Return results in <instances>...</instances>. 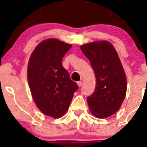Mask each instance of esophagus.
<instances>
[{
	"instance_id": "obj_1",
	"label": "esophagus",
	"mask_w": 147,
	"mask_h": 147,
	"mask_svg": "<svg viewBox=\"0 0 147 147\" xmlns=\"http://www.w3.org/2000/svg\"><path fill=\"white\" fill-rule=\"evenodd\" d=\"M77 85L79 86V87H81L82 85V81H79V82H77Z\"/></svg>"
}]
</instances>
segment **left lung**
Here are the masks:
<instances>
[{
  "instance_id": "left-lung-1",
  "label": "left lung",
  "mask_w": 147,
  "mask_h": 147,
  "mask_svg": "<svg viewBox=\"0 0 147 147\" xmlns=\"http://www.w3.org/2000/svg\"><path fill=\"white\" fill-rule=\"evenodd\" d=\"M96 77V86L87 97L90 110L95 117H110L119 110L126 92V78L113 45L106 41L82 45Z\"/></svg>"
}]
</instances>
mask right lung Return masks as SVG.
<instances>
[{"instance_id": "1", "label": "right lung", "mask_w": 147, "mask_h": 147, "mask_svg": "<svg viewBox=\"0 0 147 147\" xmlns=\"http://www.w3.org/2000/svg\"><path fill=\"white\" fill-rule=\"evenodd\" d=\"M72 45L55 38L42 41L29 60L28 79L33 99L46 115L59 118L68 110L79 86L62 65Z\"/></svg>"}]
</instances>
